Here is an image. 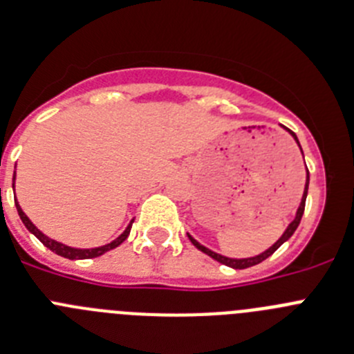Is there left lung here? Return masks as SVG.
Here are the masks:
<instances>
[{
	"instance_id": "1",
	"label": "left lung",
	"mask_w": 354,
	"mask_h": 354,
	"mask_svg": "<svg viewBox=\"0 0 354 354\" xmlns=\"http://www.w3.org/2000/svg\"><path fill=\"white\" fill-rule=\"evenodd\" d=\"M284 130H288V132L291 133V136H292V139H295V141H296V145H298V148H300V151H301L300 141H298V138H296V133H295V132H291V130H289V129H286V127H284ZM301 155H304V151H301ZM307 192H308V169H307V173H305V187H304V194H301L300 206H298V209H296V213H295V218H292V221L289 222V225H288V227H286V231L282 232V236H280L279 240H277L275 243L272 245V247H268V248H266V250H264V252L257 254V256H252V257H241V259H236V257H227V256H222V254H218V252H213V250H209V248H208V247H205V245H201L199 241L196 240V238H192V236H190L189 232H187V236H189V240L192 241V245H194V247H196V248H199L201 252H205L206 256H209V257H212V259L218 261V263L225 264V266H229V268H234V270H245V268H250V266H256V264L263 263L264 259H268V257L272 256L273 252H275V250H277V248L280 247V245H282V243H286V241H288L289 238L292 236V232H295V231H296V227H298V225H300L301 216H304V209H305V201H307Z\"/></svg>"
}]
</instances>
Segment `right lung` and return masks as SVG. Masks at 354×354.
<instances>
[{
    "label": "right lung",
    "mask_w": 354,
    "mask_h": 354,
    "mask_svg": "<svg viewBox=\"0 0 354 354\" xmlns=\"http://www.w3.org/2000/svg\"><path fill=\"white\" fill-rule=\"evenodd\" d=\"M14 187H15V174H14V180H12V189H14ZM15 206H17L19 216H21L22 224L26 225L28 231H30L31 234H35V236L42 241V243L46 245L49 250H53V252L58 254V256L66 257V259H91V257H98V256H102V254L109 252V250L116 248L118 245H122L123 241L129 238L130 227H132V222H133V218H132V221H130V224L125 227V231H123L122 234L116 238V240L111 241V243L100 245V247H93V248H77V247H70V245H65V243H62V241H56V240H53V238L46 236V234H44V232L40 231V229H38L37 225L30 221V218H28L26 213L22 212V208L19 206V203H17V197H15Z\"/></svg>",
    "instance_id": "right-lung-1"
}]
</instances>
